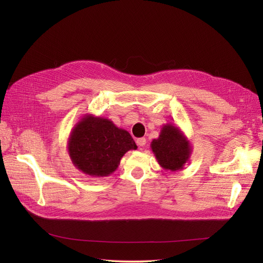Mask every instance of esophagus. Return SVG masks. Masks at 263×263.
I'll return each instance as SVG.
<instances>
[{"mask_svg":"<svg viewBox=\"0 0 263 263\" xmlns=\"http://www.w3.org/2000/svg\"><path fill=\"white\" fill-rule=\"evenodd\" d=\"M136 142H137V145L139 146V147H144L145 145H146V142H147V140H146V138H138L137 140H136Z\"/></svg>","mask_w":263,"mask_h":263,"instance_id":"1","label":"esophagus"}]
</instances>
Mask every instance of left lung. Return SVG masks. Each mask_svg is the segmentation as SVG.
Here are the masks:
<instances>
[{
    "mask_svg": "<svg viewBox=\"0 0 263 263\" xmlns=\"http://www.w3.org/2000/svg\"><path fill=\"white\" fill-rule=\"evenodd\" d=\"M150 147L161 168L172 172L182 170L192 154V146L184 133L171 123L161 127L160 135L151 141Z\"/></svg>",
    "mask_w": 263,
    "mask_h": 263,
    "instance_id": "1",
    "label": "left lung"
}]
</instances>
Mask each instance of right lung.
Segmentation results:
<instances>
[{
  "label": "right lung",
  "mask_w": 263,
  "mask_h": 263,
  "mask_svg": "<svg viewBox=\"0 0 263 263\" xmlns=\"http://www.w3.org/2000/svg\"><path fill=\"white\" fill-rule=\"evenodd\" d=\"M130 134L108 118L84 114L68 139V153L77 169L93 178L108 177L118 168L123 156L136 150Z\"/></svg>",
  "instance_id": "add662e5"
}]
</instances>
